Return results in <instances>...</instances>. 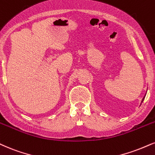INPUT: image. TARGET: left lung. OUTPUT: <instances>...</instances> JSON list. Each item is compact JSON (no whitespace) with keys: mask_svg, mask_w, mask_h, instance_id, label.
<instances>
[{"mask_svg":"<svg viewBox=\"0 0 155 155\" xmlns=\"http://www.w3.org/2000/svg\"><path fill=\"white\" fill-rule=\"evenodd\" d=\"M145 96H146V94H145ZM145 96H144V97H143V99H142V100H141V103H142V102H143V100H144V98H145Z\"/></svg>","mask_w":155,"mask_h":155,"instance_id":"8db88e82","label":"left lung"}]
</instances>
